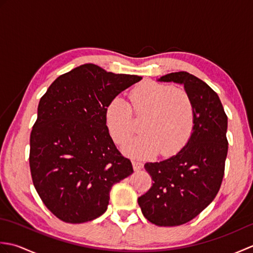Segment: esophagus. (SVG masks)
<instances>
[{"label":"esophagus","mask_w":253,"mask_h":253,"mask_svg":"<svg viewBox=\"0 0 253 253\" xmlns=\"http://www.w3.org/2000/svg\"><path fill=\"white\" fill-rule=\"evenodd\" d=\"M132 168L135 170H140L143 168V164L141 162H139V161L133 160L132 161Z\"/></svg>","instance_id":"esophagus-1"}]
</instances>
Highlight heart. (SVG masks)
Wrapping results in <instances>:
<instances>
[{"instance_id":"1","label":"heart","mask_w":253,"mask_h":253,"mask_svg":"<svg viewBox=\"0 0 253 253\" xmlns=\"http://www.w3.org/2000/svg\"><path fill=\"white\" fill-rule=\"evenodd\" d=\"M130 102L137 114H146L142 135L123 146L127 155L150 158L157 154L170 157L185 147L195 126V105L185 90L154 82H144L131 91ZM105 124L116 142H123L133 131L132 110L121 96L105 107Z\"/></svg>"}]
</instances>
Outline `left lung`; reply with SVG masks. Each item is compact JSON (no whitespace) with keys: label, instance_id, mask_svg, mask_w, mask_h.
I'll list each match as a JSON object with an SVG mask.
<instances>
[{"label":"left lung","instance_id":"left-lung-1","mask_svg":"<svg viewBox=\"0 0 253 253\" xmlns=\"http://www.w3.org/2000/svg\"><path fill=\"white\" fill-rule=\"evenodd\" d=\"M158 82L184 85L195 105V126L180 151L144 164L154 182L138 204L149 222L179 226L199 215L219 190L228 150L227 116L215 91L189 73H170Z\"/></svg>","mask_w":253,"mask_h":253}]
</instances>
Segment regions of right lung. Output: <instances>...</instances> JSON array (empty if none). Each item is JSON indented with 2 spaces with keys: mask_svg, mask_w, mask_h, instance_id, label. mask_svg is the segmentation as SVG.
Returning <instances> with one entry per match:
<instances>
[{
  "mask_svg": "<svg viewBox=\"0 0 253 253\" xmlns=\"http://www.w3.org/2000/svg\"><path fill=\"white\" fill-rule=\"evenodd\" d=\"M84 64L56 78L38 105L30 135L34 186L45 207L63 222L79 224L103 214L112 186L133 173L105 124V107L140 82Z\"/></svg>",
  "mask_w": 253,
  "mask_h": 253,
  "instance_id": "right-lung-1",
  "label": "right lung"
}]
</instances>
